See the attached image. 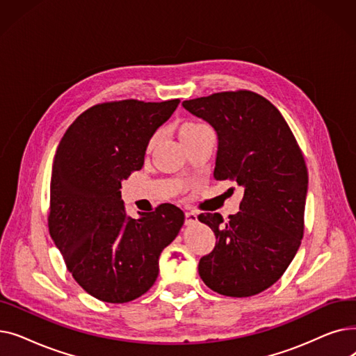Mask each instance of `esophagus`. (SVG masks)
<instances>
[{"label": "esophagus", "mask_w": 356, "mask_h": 356, "mask_svg": "<svg viewBox=\"0 0 356 356\" xmlns=\"http://www.w3.org/2000/svg\"><path fill=\"white\" fill-rule=\"evenodd\" d=\"M186 216V225H191V223H195L197 220V213L196 212H186L184 213Z\"/></svg>", "instance_id": "34e87169"}]
</instances>
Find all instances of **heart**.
Returning a JSON list of instances; mask_svg holds the SVG:
<instances>
[{
	"instance_id": "heart-1",
	"label": "heart",
	"mask_w": 356,
	"mask_h": 356,
	"mask_svg": "<svg viewBox=\"0 0 356 356\" xmlns=\"http://www.w3.org/2000/svg\"><path fill=\"white\" fill-rule=\"evenodd\" d=\"M202 127H204V124H202V122H186L183 127H181V136H184V134H189V133H192V131H196V129H199V128H202ZM156 141V137L152 140V143H149V145H152L153 143Z\"/></svg>"
}]
</instances>
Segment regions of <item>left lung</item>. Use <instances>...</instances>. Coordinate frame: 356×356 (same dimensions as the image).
I'll return each instance as SVG.
<instances>
[{"label": "left lung", "mask_w": 356, "mask_h": 356, "mask_svg": "<svg viewBox=\"0 0 356 356\" xmlns=\"http://www.w3.org/2000/svg\"><path fill=\"white\" fill-rule=\"evenodd\" d=\"M183 106L216 131L213 177L244 189L228 222L219 213L197 216L216 236L199 275L223 296L258 294L284 274L302 244L309 183L303 153L280 111L255 92H218Z\"/></svg>", "instance_id": "obj_1"}]
</instances>
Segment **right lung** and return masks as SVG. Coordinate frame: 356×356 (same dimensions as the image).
Here are the masks:
<instances>
[{"instance_id": "obj_1", "label": "right lung", "mask_w": 356, "mask_h": 356, "mask_svg": "<svg viewBox=\"0 0 356 356\" xmlns=\"http://www.w3.org/2000/svg\"><path fill=\"white\" fill-rule=\"evenodd\" d=\"M179 102L93 105L70 124L56 149L49 232L72 277L101 302L127 303L147 293L159 275L161 251L184 222L172 203L131 218L120 192Z\"/></svg>"}]
</instances>
